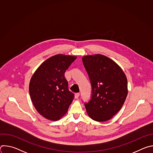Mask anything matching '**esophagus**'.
Segmentation results:
<instances>
[{"mask_svg":"<svg viewBox=\"0 0 153 153\" xmlns=\"http://www.w3.org/2000/svg\"><path fill=\"white\" fill-rule=\"evenodd\" d=\"M79 96H80V94H79V93H76V94H75V98H76V99L79 98Z\"/></svg>","mask_w":153,"mask_h":153,"instance_id":"esophagus-1","label":"esophagus"}]
</instances>
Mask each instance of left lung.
I'll return each instance as SVG.
<instances>
[{
	"mask_svg": "<svg viewBox=\"0 0 153 153\" xmlns=\"http://www.w3.org/2000/svg\"><path fill=\"white\" fill-rule=\"evenodd\" d=\"M82 62L92 85V97L85 106L97 122L110 120L122 107L127 94L125 73L114 60L102 54L83 56Z\"/></svg>",
	"mask_w": 153,
	"mask_h": 153,
	"instance_id": "obj_1",
	"label": "left lung"
}]
</instances>
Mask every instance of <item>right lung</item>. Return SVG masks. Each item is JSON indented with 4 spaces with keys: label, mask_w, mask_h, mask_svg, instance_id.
<instances>
[{
    "label": "right lung",
    "mask_w": 153,
    "mask_h": 153,
    "mask_svg": "<svg viewBox=\"0 0 153 153\" xmlns=\"http://www.w3.org/2000/svg\"><path fill=\"white\" fill-rule=\"evenodd\" d=\"M77 56L56 54L43 62L33 74L29 92L37 112L45 119L57 121L68 111L74 99L65 72Z\"/></svg>",
    "instance_id": "add662e5"
}]
</instances>
